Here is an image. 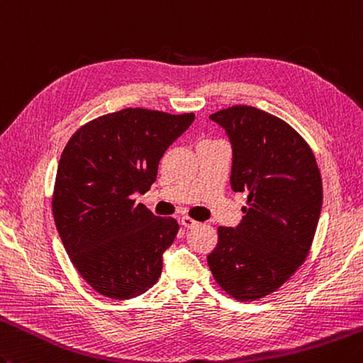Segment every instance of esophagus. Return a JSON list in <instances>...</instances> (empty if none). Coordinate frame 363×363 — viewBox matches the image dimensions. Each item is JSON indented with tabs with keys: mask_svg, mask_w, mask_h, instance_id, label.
<instances>
[{
	"mask_svg": "<svg viewBox=\"0 0 363 363\" xmlns=\"http://www.w3.org/2000/svg\"><path fill=\"white\" fill-rule=\"evenodd\" d=\"M181 223L186 226V228H195V226L200 225V222H196V220H194V218L189 217V216L181 217Z\"/></svg>",
	"mask_w": 363,
	"mask_h": 363,
	"instance_id": "1",
	"label": "esophagus"
}]
</instances>
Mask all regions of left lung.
Here are the masks:
<instances>
[{
    "mask_svg": "<svg viewBox=\"0 0 363 363\" xmlns=\"http://www.w3.org/2000/svg\"><path fill=\"white\" fill-rule=\"evenodd\" d=\"M209 118L228 133L231 189L247 191V206L236 228H217L208 264L233 299L258 301L308 257L323 206L321 173L307 141L271 113L234 105Z\"/></svg>",
    "mask_w": 363,
    "mask_h": 363,
    "instance_id": "8db88e82",
    "label": "left lung"
}]
</instances>
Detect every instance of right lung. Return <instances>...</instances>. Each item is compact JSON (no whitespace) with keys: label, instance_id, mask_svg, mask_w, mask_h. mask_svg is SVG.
Returning <instances> with one entry per match:
<instances>
[{"label":"right lung","instance_id":"1","mask_svg":"<svg viewBox=\"0 0 363 363\" xmlns=\"http://www.w3.org/2000/svg\"><path fill=\"white\" fill-rule=\"evenodd\" d=\"M194 113L124 108L89 121L61 154L52 195L56 230L77 272L108 299L146 293L179 225L157 217L135 194L157 177L163 152L194 123Z\"/></svg>","mask_w":363,"mask_h":363}]
</instances>
